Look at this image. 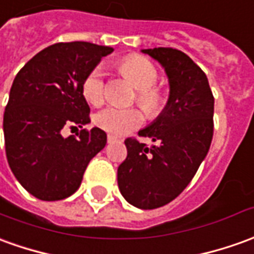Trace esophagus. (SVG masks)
<instances>
[{
    "label": "esophagus",
    "mask_w": 254,
    "mask_h": 254,
    "mask_svg": "<svg viewBox=\"0 0 254 254\" xmlns=\"http://www.w3.org/2000/svg\"><path fill=\"white\" fill-rule=\"evenodd\" d=\"M116 141H117V137L112 135V134H109V135H108V142H109V144H112V142H116Z\"/></svg>",
    "instance_id": "obj_1"
}]
</instances>
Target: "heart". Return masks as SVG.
I'll list each match as a JSON object with an SVG mask.
<instances>
[{
	"mask_svg": "<svg viewBox=\"0 0 254 254\" xmlns=\"http://www.w3.org/2000/svg\"><path fill=\"white\" fill-rule=\"evenodd\" d=\"M119 70L127 77L137 88V102L145 110L148 116H157L163 109L164 95L162 90L156 87L159 71L156 66L146 58L139 55H131L124 58L119 64ZM83 97L88 104L99 106L104 104L106 97V81L104 70L94 67L87 73L81 83ZM144 122L141 110L135 108H116L108 106L98 112L94 117V123L101 130L113 135H124L138 128Z\"/></svg>",
	"mask_w": 254,
	"mask_h": 254,
	"instance_id": "1",
	"label": "heart"
}]
</instances>
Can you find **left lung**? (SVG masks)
Returning a JSON list of instances; mask_svg holds the SVG:
<instances>
[{
    "label": "left lung",
    "instance_id": "left-lung-1",
    "mask_svg": "<svg viewBox=\"0 0 254 254\" xmlns=\"http://www.w3.org/2000/svg\"><path fill=\"white\" fill-rule=\"evenodd\" d=\"M169 77L170 97L162 115L139 137L159 145L146 146L127 138V157L117 169V184L124 199L144 210L170 203L196 174L213 138L214 97L204 71L176 48L142 50Z\"/></svg>",
    "mask_w": 254,
    "mask_h": 254
}]
</instances>
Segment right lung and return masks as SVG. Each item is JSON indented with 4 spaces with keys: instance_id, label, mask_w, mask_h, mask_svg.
I'll return each instance as SVG.
<instances>
[{
    "instance_id": "1",
    "label": "right lung",
    "mask_w": 254,
    "mask_h": 254,
    "mask_svg": "<svg viewBox=\"0 0 254 254\" xmlns=\"http://www.w3.org/2000/svg\"><path fill=\"white\" fill-rule=\"evenodd\" d=\"M110 52L84 41L54 44L15 77L3 113L5 152L13 176L37 199L73 195L91 159L105 148L106 132L98 127L67 138L62 128L90 123L81 83Z\"/></svg>"
}]
</instances>
